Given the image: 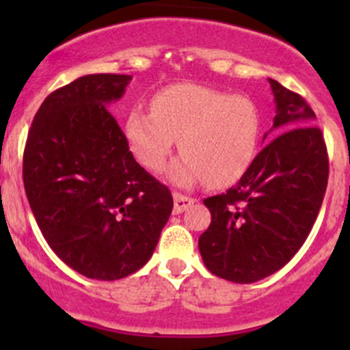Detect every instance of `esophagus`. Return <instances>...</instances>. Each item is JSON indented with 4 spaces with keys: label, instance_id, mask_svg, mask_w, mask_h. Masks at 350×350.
Instances as JSON below:
<instances>
[{
    "label": "esophagus",
    "instance_id": "1",
    "mask_svg": "<svg viewBox=\"0 0 350 350\" xmlns=\"http://www.w3.org/2000/svg\"><path fill=\"white\" fill-rule=\"evenodd\" d=\"M195 201V198L185 196L181 195V193H174V211L176 213H183V211L188 210Z\"/></svg>",
    "mask_w": 350,
    "mask_h": 350
}]
</instances>
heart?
<instances>
[{"mask_svg":"<svg viewBox=\"0 0 350 350\" xmlns=\"http://www.w3.org/2000/svg\"><path fill=\"white\" fill-rule=\"evenodd\" d=\"M150 108H132L123 123L126 146L144 167L159 171L178 139L183 154L169 169L176 185L228 186L252 164L260 120L247 98L198 84H174L157 91Z\"/></svg>","mask_w":350,"mask_h":350,"instance_id":"1","label":"heart"}]
</instances>
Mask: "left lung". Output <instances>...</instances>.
<instances>
[{
    "mask_svg": "<svg viewBox=\"0 0 350 350\" xmlns=\"http://www.w3.org/2000/svg\"><path fill=\"white\" fill-rule=\"evenodd\" d=\"M280 136L264 146L241 181L204 200L211 224L200 235L211 274L249 284L291 260L317 220L328 179V157L315 113L299 94L269 79ZM267 139V133L264 140Z\"/></svg>",
    "mask_w": 350,
    "mask_h": 350,
    "instance_id": "left-lung-1",
    "label": "left lung"
}]
</instances>
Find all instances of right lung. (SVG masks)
I'll return each mask as SVG.
<instances>
[{
    "label": "right lung",
    "instance_id": "right-lung-1",
    "mask_svg": "<svg viewBox=\"0 0 350 350\" xmlns=\"http://www.w3.org/2000/svg\"><path fill=\"white\" fill-rule=\"evenodd\" d=\"M130 81L88 74L51 93L25 146L35 220L51 249L91 280H122L146 266L172 211L167 186L133 159L108 111Z\"/></svg>",
    "mask_w": 350,
    "mask_h": 350
}]
</instances>
